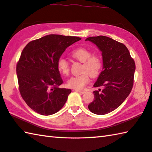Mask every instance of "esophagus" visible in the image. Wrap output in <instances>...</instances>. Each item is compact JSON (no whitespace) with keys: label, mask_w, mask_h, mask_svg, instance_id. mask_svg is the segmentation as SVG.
I'll use <instances>...</instances> for the list:
<instances>
[{"label":"esophagus","mask_w":152,"mask_h":152,"mask_svg":"<svg viewBox=\"0 0 152 152\" xmlns=\"http://www.w3.org/2000/svg\"><path fill=\"white\" fill-rule=\"evenodd\" d=\"M75 91H76V92H78V93H81V94H84V93H85V92H84V91H82V90H76Z\"/></svg>","instance_id":"1"}]
</instances>
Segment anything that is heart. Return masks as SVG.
<instances>
[{"label":"heart","instance_id":"obj_1","mask_svg":"<svg viewBox=\"0 0 152 152\" xmlns=\"http://www.w3.org/2000/svg\"><path fill=\"white\" fill-rule=\"evenodd\" d=\"M71 57L82 62L81 72L80 75L71 77L68 80L67 85L70 88L81 90L90 82V76L96 77L101 72L103 67L102 58L98 54H92L89 49L79 47L73 50L70 52ZM56 67L59 72L64 76L70 74V66L67 60L60 58L56 63Z\"/></svg>","mask_w":152,"mask_h":152}]
</instances>
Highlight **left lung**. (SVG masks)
Here are the masks:
<instances>
[{
  "label": "left lung",
  "instance_id": "1",
  "mask_svg": "<svg viewBox=\"0 0 152 152\" xmlns=\"http://www.w3.org/2000/svg\"><path fill=\"white\" fill-rule=\"evenodd\" d=\"M100 50L103 70L94 87H102L94 92V99L88 105L91 112L104 115L114 111L131 92L136 64L124 44L105 36L87 38Z\"/></svg>",
  "mask_w": 152,
  "mask_h": 152
}]
</instances>
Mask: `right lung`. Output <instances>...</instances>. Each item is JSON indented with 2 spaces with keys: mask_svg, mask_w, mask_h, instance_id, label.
<instances>
[{
  "mask_svg": "<svg viewBox=\"0 0 152 152\" xmlns=\"http://www.w3.org/2000/svg\"><path fill=\"white\" fill-rule=\"evenodd\" d=\"M76 37L49 34L27 44L16 64L19 91L26 104L43 115L54 114L64 106L70 89L60 88L63 80L56 63Z\"/></svg>",
  "mask_w": 152,
  "mask_h": 152,
  "instance_id": "add662e5",
  "label": "right lung"
}]
</instances>
